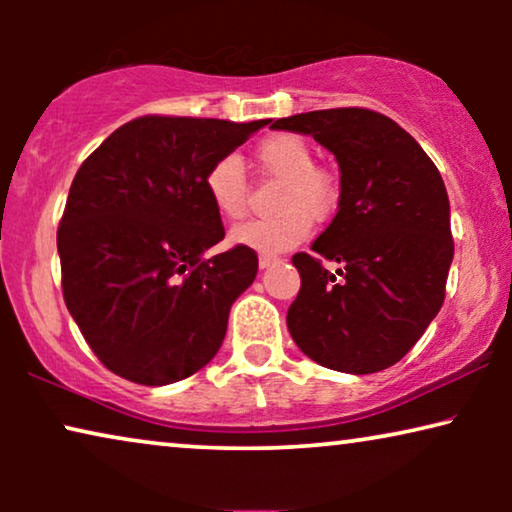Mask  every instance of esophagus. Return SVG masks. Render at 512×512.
Listing matches in <instances>:
<instances>
[{
	"instance_id": "esophagus-1",
	"label": "esophagus",
	"mask_w": 512,
	"mask_h": 512,
	"mask_svg": "<svg viewBox=\"0 0 512 512\" xmlns=\"http://www.w3.org/2000/svg\"><path fill=\"white\" fill-rule=\"evenodd\" d=\"M275 263H279V256H272V254L258 256V265H261V268H270V265H275Z\"/></svg>"
}]
</instances>
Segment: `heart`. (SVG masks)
Listing matches in <instances>:
<instances>
[{"mask_svg": "<svg viewBox=\"0 0 512 512\" xmlns=\"http://www.w3.org/2000/svg\"><path fill=\"white\" fill-rule=\"evenodd\" d=\"M256 160L270 177L284 179L275 219H256L237 226L230 240L242 247L279 254L305 242L312 219L324 221L338 202V184L326 167L314 165L312 146L293 132H275L256 144ZM207 198L221 219L240 221L249 209V179L235 153L216 158L205 172Z\"/></svg>", "mask_w": 512, "mask_h": 512, "instance_id": "heart-1", "label": "heart"}]
</instances>
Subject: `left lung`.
Listing matches in <instances>:
<instances>
[{
	"label": "left lung",
	"instance_id": "left-lung-1",
	"mask_svg": "<svg viewBox=\"0 0 512 512\" xmlns=\"http://www.w3.org/2000/svg\"><path fill=\"white\" fill-rule=\"evenodd\" d=\"M270 128L312 135L340 165L338 214L310 254L291 258L300 272L286 314L291 338L340 373L394 366L445 300L454 240L438 167L415 137L373 109L307 111Z\"/></svg>",
	"mask_w": 512,
	"mask_h": 512
}]
</instances>
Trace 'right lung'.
<instances>
[{
	"instance_id": "add662e5",
	"label": "right lung",
	"mask_w": 512,
	"mask_h": 512,
	"mask_svg": "<svg viewBox=\"0 0 512 512\" xmlns=\"http://www.w3.org/2000/svg\"><path fill=\"white\" fill-rule=\"evenodd\" d=\"M268 123L146 114L83 160L58 226L62 296L111 373L163 387L219 352L258 256H202L226 235L205 172Z\"/></svg>"
}]
</instances>
